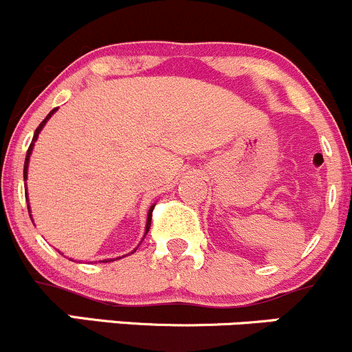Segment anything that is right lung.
Listing matches in <instances>:
<instances>
[{
  "label": "right lung",
  "instance_id": "right-lung-1",
  "mask_svg": "<svg viewBox=\"0 0 352 352\" xmlns=\"http://www.w3.org/2000/svg\"><path fill=\"white\" fill-rule=\"evenodd\" d=\"M58 108H55V109H52L49 114H47V118L45 120L42 121V123L38 124V128L35 129V135H33V140H32V143H30V146H28V151H27V158H25V166H23V180H27V177H28V164H30V155H32V151H33V146H35V142H36V138H38V135H40V131H42L43 129V126H45L47 124V121L50 120L52 118V114L55 113V111H57ZM25 197H27V202H28V192H25ZM153 207H155V204L150 207V209H148V214H146V226H145V234H143V239H145V236H146V232H148V229H150V224H151V212H153ZM28 212H30V219H32V210H30V204H28ZM138 248V246H136ZM136 248L135 250L131 251V253H135L136 251ZM131 253H128V254H131ZM116 260H120V258H116ZM108 261H114V258H109V260H102V263H108Z\"/></svg>",
  "mask_w": 352,
  "mask_h": 352
}]
</instances>
